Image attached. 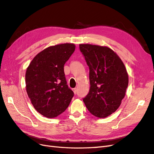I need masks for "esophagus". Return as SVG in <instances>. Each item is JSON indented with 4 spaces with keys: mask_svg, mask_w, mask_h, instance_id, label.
<instances>
[{
    "mask_svg": "<svg viewBox=\"0 0 154 154\" xmlns=\"http://www.w3.org/2000/svg\"><path fill=\"white\" fill-rule=\"evenodd\" d=\"M73 92H74V94H76V93H77V89H76V88H73Z\"/></svg>",
    "mask_w": 154,
    "mask_h": 154,
    "instance_id": "34e87169",
    "label": "esophagus"
}]
</instances>
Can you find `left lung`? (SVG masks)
<instances>
[{"label": "left lung", "mask_w": 154, "mask_h": 154, "mask_svg": "<svg viewBox=\"0 0 154 154\" xmlns=\"http://www.w3.org/2000/svg\"><path fill=\"white\" fill-rule=\"evenodd\" d=\"M89 67L90 90L83 101L93 115L108 117L117 110L124 98L128 74L122 60L106 46L80 44Z\"/></svg>", "instance_id": "8db88e82"}]
</instances>
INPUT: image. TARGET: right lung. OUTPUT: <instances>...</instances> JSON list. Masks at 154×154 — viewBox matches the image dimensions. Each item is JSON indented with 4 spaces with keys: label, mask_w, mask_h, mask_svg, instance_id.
<instances>
[{
    "label": "right lung",
    "mask_w": 154,
    "mask_h": 154,
    "mask_svg": "<svg viewBox=\"0 0 154 154\" xmlns=\"http://www.w3.org/2000/svg\"><path fill=\"white\" fill-rule=\"evenodd\" d=\"M74 44L50 46L37 54L26 72V92L38 113L54 118L69 106L74 92L68 87L64 64L75 51Z\"/></svg>",
    "instance_id": "obj_1"
}]
</instances>
